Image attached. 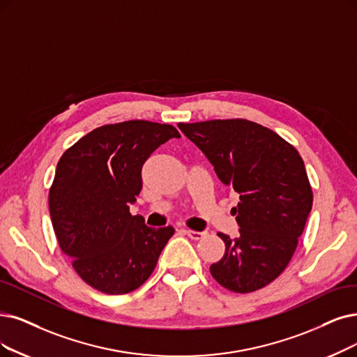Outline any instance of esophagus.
<instances>
[{
  "mask_svg": "<svg viewBox=\"0 0 357 357\" xmlns=\"http://www.w3.org/2000/svg\"><path fill=\"white\" fill-rule=\"evenodd\" d=\"M184 234L189 236L192 240H201L206 236V231H195V230H183Z\"/></svg>",
  "mask_w": 357,
  "mask_h": 357,
  "instance_id": "obj_1",
  "label": "esophagus"
}]
</instances>
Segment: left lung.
I'll list each match as a JSON object with an SVG mask.
<instances>
[{"mask_svg":"<svg viewBox=\"0 0 357 357\" xmlns=\"http://www.w3.org/2000/svg\"><path fill=\"white\" fill-rule=\"evenodd\" d=\"M178 129L240 195L231 209L240 234L218 233L225 253L211 265L212 277L234 293L265 287L289 265L312 209L302 156L275 132L248 120L180 123Z\"/></svg>","mask_w":357,"mask_h":357,"instance_id":"obj_1","label":"left lung"}]
</instances>
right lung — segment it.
I'll return each mask as SVG.
<instances>
[{"label":"right lung","instance_id":"1","mask_svg":"<svg viewBox=\"0 0 357 357\" xmlns=\"http://www.w3.org/2000/svg\"><path fill=\"white\" fill-rule=\"evenodd\" d=\"M176 127L132 120L98 127L56 164L50 212L59 245L80 278L107 294L139 289L174 228H151L130 205L142 190V167Z\"/></svg>","mask_w":357,"mask_h":357}]
</instances>
